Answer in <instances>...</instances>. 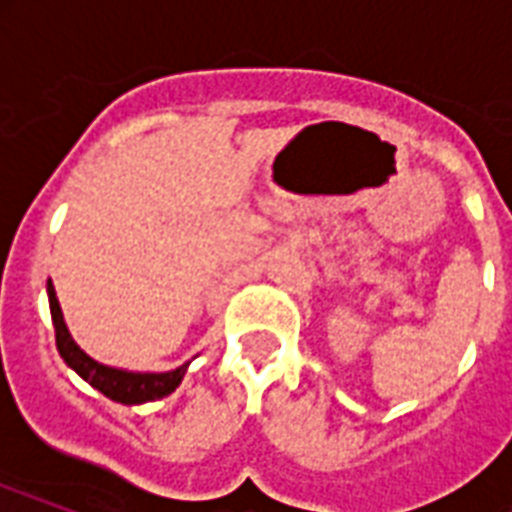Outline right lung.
<instances>
[{
  "instance_id": "1",
  "label": "right lung",
  "mask_w": 512,
  "mask_h": 512,
  "mask_svg": "<svg viewBox=\"0 0 512 512\" xmlns=\"http://www.w3.org/2000/svg\"><path fill=\"white\" fill-rule=\"evenodd\" d=\"M47 295H50V311H52V324H55V342L63 361L74 369L79 377L90 382L92 388H98L103 396L119 404H146V401H156V398L170 396L172 390L180 385L188 364L177 366L172 372H124V369H114V366L98 364L95 358H90L74 337L68 335L66 321H63V311H60L58 295L52 281H47Z\"/></svg>"
}]
</instances>
